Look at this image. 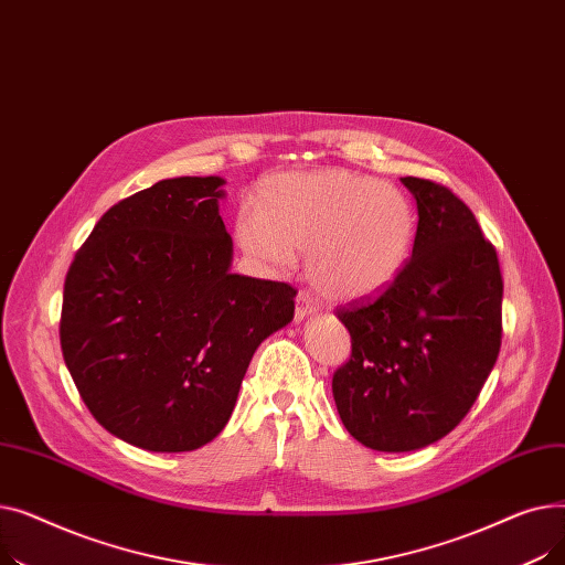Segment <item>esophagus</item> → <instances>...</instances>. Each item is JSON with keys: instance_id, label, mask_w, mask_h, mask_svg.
<instances>
[{"instance_id": "obj_1", "label": "esophagus", "mask_w": 565, "mask_h": 565, "mask_svg": "<svg viewBox=\"0 0 565 565\" xmlns=\"http://www.w3.org/2000/svg\"><path fill=\"white\" fill-rule=\"evenodd\" d=\"M311 313H316V305H313V298L309 292L300 290L298 298H295V320L302 322L305 318H309Z\"/></svg>"}]
</instances>
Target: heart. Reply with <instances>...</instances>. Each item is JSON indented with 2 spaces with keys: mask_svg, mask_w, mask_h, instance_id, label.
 <instances>
[{
  "mask_svg": "<svg viewBox=\"0 0 565 565\" xmlns=\"http://www.w3.org/2000/svg\"><path fill=\"white\" fill-rule=\"evenodd\" d=\"M417 215L403 190L348 169L279 173L235 220V241L265 270L305 252L313 286L358 300L394 284L412 256Z\"/></svg>",
  "mask_w": 565,
  "mask_h": 565,
  "instance_id": "1",
  "label": "heart"
}]
</instances>
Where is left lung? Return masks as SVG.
I'll return each instance as SVG.
<instances>
[{
	"mask_svg": "<svg viewBox=\"0 0 565 565\" xmlns=\"http://www.w3.org/2000/svg\"><path fill=\"white\" fill-rule=\"evenodd\" d=\"M419 224L412 258L382 292L337 309L352 354L332 392L348 433L375 451H414L449 435L479 398L501 345L503 281L469 207L405 175Z\"/></svg>",
	"mask_w": 565,
	"mask_h": 565,
	"instance_id": "obj_1",
	"label": "left lung"
}]
</instances>
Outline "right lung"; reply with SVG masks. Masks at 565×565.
<instances>
[{"label": "right lung", "mask_w": 565, "mask_h": 565, "mask_svg": "<svg viewBox=\"0 0 565 565\" xmlns=\"http://www.w3.org/2000/svg\"><path fill=\"white\" fill-rule=\"evenodd\" d=\"M220 175L167 178L111 205L75 254L58 337L94 419L181 454L226 426L256 348L292 320L290 284L233 275Z\"/></svg>", "instance_id": "right-lung-1"}]
</instances>
